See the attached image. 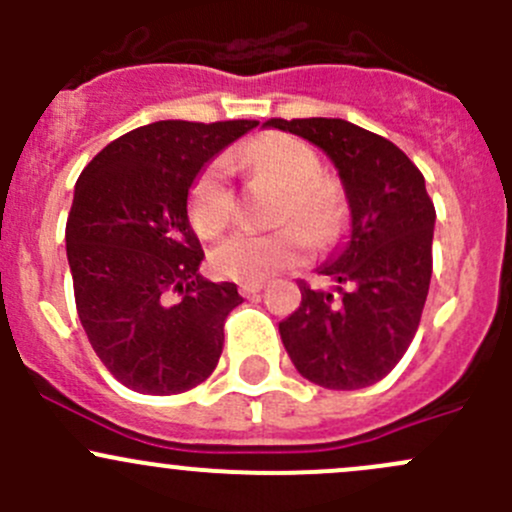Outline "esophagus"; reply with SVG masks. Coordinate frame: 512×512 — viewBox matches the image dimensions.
<instances>
[{
  "mask_svg": "<svg viewBox=\"0 0 512 512\" xmlns=\"http://www.w3.org/2000/svg\"><path fill=\"white\" fill-rule=\"evenodd\" d=\"M262 282H242L240 285V294L242 297H255L257 292H262Z\"/></svg>",
  "mask_w": 512,
  "mask_h": 512,
  "instance_id": "obj_1",
  "label": "esophagus"
}]
</instances>
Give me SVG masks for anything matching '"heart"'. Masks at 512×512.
I'll list each match as a JSON object with an SVG mask.
<instances>
[{"label": "heart", "instance_id": "heart-1", "mask_svg": "<svg viewBox=\"0 0 512 512\" xmlns=\"http://www.w3.org/2000/svg\"><path fill=\"white\" fill-rule=\"evenodd\" d=\"M237 158L285 188L277 220L304 224L310 232L302 231L298 225H287L270 235L235 232L210 255L218 275L240 282L270 280L307 262L312 255L309 234L317 242L337 237L344 223V195L332 178L319 175V158L307 143L287 133H265L242 146ZM227 175L230 163L218 158L205 165L190 185L188 218L200 237L220 235L232 220L235 195Z\"/></svg>", "mask_w": 512, "mask_h": 512}]
</instances>
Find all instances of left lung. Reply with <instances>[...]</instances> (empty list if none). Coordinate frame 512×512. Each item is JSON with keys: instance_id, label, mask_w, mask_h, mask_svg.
I'll return each instance as SVG.
<instances>
[{"instance_id": "1", "label": "left lung", "mask_w": 512, "mask_h": 512, "mask_svg": "<svg viewBox=\"0 0 512 512\" xmlns=\"http://www.w3.org/2000/svg\"><path fill=\"white\" fill-rule=\"evenodd\" d=\"M265 126L322 148L352 210L347 242L319 267L337 294L302 282V302L280 322L282 344L312 384L364 389L399 364L421 322L436 225L426 180L401 148L342 118H270Z\"/></svg>"}]
</instances>
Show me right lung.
Masks as SVG:
<instances>
[{"label": "right lung", "mask_w": 512, "mask_h": 512, "mask_svg": "<svg viewBox=\"0 0 512 512\" xmlns=\"http://www.w3.org/2000/svg\"><path fill=\"white\" fill-rule=\"evenodd\" d=\"M257 121H156L108 143L76 180L66 257L91 347L123 386L170 396L218 366L242 297L200 277L188 190Z\"/></svg>", "instance_id": "obj_1"}]
</instances>
